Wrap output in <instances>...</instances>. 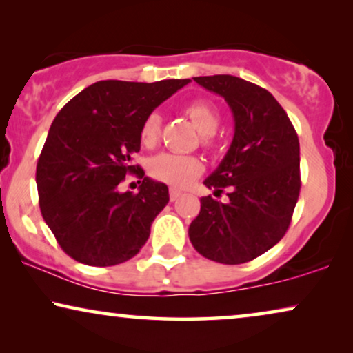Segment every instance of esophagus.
I'll return each instance as SVG.
<instances>
[{
  "label": "esophagus",
  "mask_w": 353,
  "mask_h": 353,
  "mask_svg": "<svg viewBox=\"0 0 353 353\" xmlns=\"http://www.w3.org/2000/svg\"><path fill=\"white\" fill-rule=\"evenodd\" d=\"M180 196H181V191L175 190V188H170V201H172V202L176 201Z\"/></svg>",
  "instance_id": "34e87169"
}]
</instances>
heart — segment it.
<instances>
[{"mask_svg": "<svg viewBox=\"0 0 353 353\" xmlns=\"http://www.w3.org/2000/svg\"><path fill=\"white\" fill-rule=\"evenodd\" d=\"M183 112L194 123V127L202 134V144L212 146L214 133L219 130L220 112L214 104L204 99L191 101L185 105ZM162 119L157 112L146 115L139 128V141L144 148H154L161 138ZM149 173L154 180L167 183L175 188H185L186 185L204 172V163L196 156H181V154L162 152L149 161Z\"/></svg>", "mask_w": 353, "mask_h": 353, "instance_id": "1", "label": "heart"}]
</instances>
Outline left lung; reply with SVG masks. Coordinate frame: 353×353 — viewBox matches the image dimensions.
Wrapping results in <instances>:
<instances>
[{"instance_id":"obj_1","label":"left lung","mask_w":353,"mask_h":353,"mask_svg":"<svg viewBox=\"0 0 353 353\" xmlns=\"http://www.w3.org/2000/svg\"><path fill=\"white\" fill-rule=\"evenodd\" d=\"M223 96L233 110L234 137L219 168L204 185L228 202L201 199L190 239L205 259L239 265L279 243L291 225L301 192V148L288 114L262 86L233 75L194 77Z\"/></svg>"}]
</instances>
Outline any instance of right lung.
<instances>
[{"instance_id": "obj_1", "label": "right lung", "mask_w": 353, "mask_h": 353, "mask_svg": "<svg viewBox=\"0 0 353 353\" xmlns=\"http://www.w3.org/2000/svg\"><path fill=\"white\" fill-rule=\"evenodd\" d=\"M190 81H96L52 120L37 163L38 202L62 250L77 262L112 267L146 244L168 188L133 165L139 128ZM128 172L143 180L138 193L118 191Z\"/></svg>"}]
</instances>
